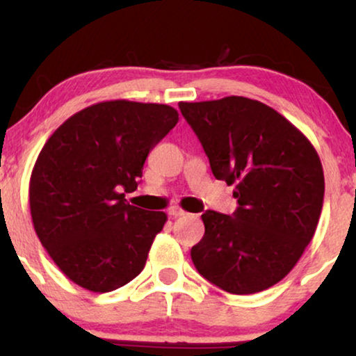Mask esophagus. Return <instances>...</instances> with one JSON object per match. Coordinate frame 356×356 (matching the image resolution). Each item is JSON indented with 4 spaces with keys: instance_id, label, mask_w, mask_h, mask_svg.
<instances>
[{
    "instance_id": "obj_1",
    "label": "esophagus",
    "mask_w": 356,
    "mask_h": 356,
    "mask_svg": "<svg viewBox=\"0 0 356 356\" xmlns=\"http://www.w3.org/2000/svg\"><path fill=\"white\" fill-rule=\"evenodd\" d=\"M169 216L170 218H181V216H186V211H182L181 207H170Z\"/></svg>"
}]
</instances>
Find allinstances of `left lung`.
I'll list each match as a JSON object with an SVG mask.
<instances>
[{"label": "left lung", "mask_w": 356, "mask_h": 356, "mask_svg": "<svg viewBox=\"0 0 356 356\" xmlns=\"http://www.w3.org/2000/svg\"><path fill=\"white\" fill-rule=\"evenodd\" d=\"M218 181L234 184L232 216L206 211L191 249L199 275L232 295L271 288L295 268L320 220L325 177L312 142L246 97L181 102Z\"/></svg>", "instance_id": "left-lung-1"}]
</instances>
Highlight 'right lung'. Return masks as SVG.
Here are the masks:
<instances>
[{
  "instance_id": "1",
  "label": "right lung",
  "mask_w": 356,
  "mask_h": 356,
  "mask_svg": "<svg viewBox=\"0 0 356 356\" xmlns=\"http://www.w3.org/2000/svg\"><path fill=\"white\" fill-rule=\"evenodd\" d=\"M162 104L100 102L63 122L30 179V211L43 248L68 280L108 293L140 275L167 216L127 204L150 150L174 129Z\"/></svg>"
}]
</instances>
